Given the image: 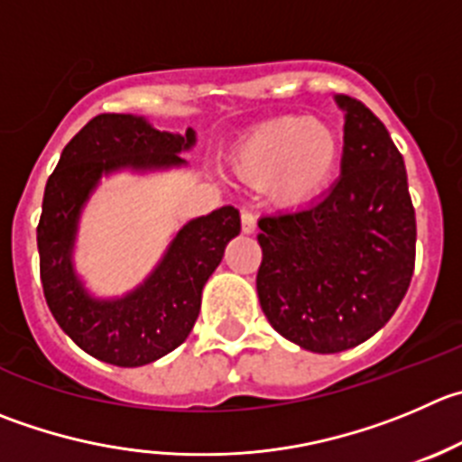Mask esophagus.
<instances>
[{
    "instance_id": "esophagus-1",
    "label": "esophagus",
    "mask_w": 462,
    "mask_h": 462,
    "mask_svg": "<svg viewBox=\"0 0 462 462\" xmlns=\"http://www.w3.org/2000/svg\"><path fill=\"white\" fill-rule=\"evenodd\" d=\"M240 222H243V234H254L256 231V217H254V213H249V210H243V215H240Z\"/></svg>"
}]
</instances>
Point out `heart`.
<instances>
[{"label": "heart", "instance_id": "b5f03b06", "mask_svg": "<svg viewBox=\"0 0 462 462\" xmlns=\"http://www.w3.org/2000/svg\"><path fill=\"white\" fill-rule=\"evenodd\" d=\"M340 158V134L328 122L283 116L249 131L231 153V165L252 186H267L274 204L297 208L331 186Z\"/></svg>", "mask_w": 462, "mask_h": 462}]
</instances>
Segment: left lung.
Segmentation results:
<instances>
[{
  "label": "left lung",
  "mask_w": 462,
  "mask_h": 462,
  "mask_svg": "<svg viewBox=\"0 0 462 462\" xmlns=\"http://www.w3.org/2000/svg\"><path fill=\"white\" fill-rule=\"evenodd\" d=\"M345 111L342 174L315 204L258 219L261 309L276 333L337 354L385 327L415 270V208L403 156L363 102Z\"/></svg>",
  "instance_id": "8db88e82"
}]
</instances>
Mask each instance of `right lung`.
I'll list each match as a JSON object with an SVG mask.
<instances>
[{"label": "right lung", "mask_w": 462, "mask_h": 462, "mask_svg": "<svg viewBox=\"0 0 462 462\" xmlns=\"http://www.w3.org/2000/svg\"><path fill=\"white\" fill-rule=\"evenodd\" d=\"M195 131L168 134L144 117L104 113L65 144L47 179L38 222V254L45 300L59 327L97 360L140 367L177 349L197 322L201 290L222 263L228 240L240 234V213L222 206L190 219L174 236L156 270L117 300H95L72 265L79 215L104 174L186 165L179 153L195 144Z\"/></svg>", "instance_id": "add662e5"}]
</instances>
